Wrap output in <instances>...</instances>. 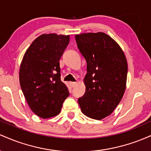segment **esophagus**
<instances>
[{
	"mask_svg": "<svg viewBox=\"0 0 151 151\" xmlns=\"http://www.w3.org/2000/svg\"><path fill=\"white\" fill-rule=\"evenodd\" d=\"M76 84H77V82H74V81H70V85L71 87H74V86H76Z\"/></svg>",
	"mask_w": 151,
	"mask_h": 151,
	"instance_id": "esophagus-1",
	"label": "esophagus"
}]
</instances>
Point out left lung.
I'll list each match as a JSON object with an SVG mask.
<instances>
[{
  "instance_id": "8db88e82",
  "label": "left lung",
  "mask_w": 151,
  "mask_h": 151,
  "mask_svg": "<svg viewBox=\"0 0 151 151\" xmlns=\"http://www.w3.org/2000/svg\"><path fill=\"white\" fill-rule=\"evenodd\" d=\"M75 39L87 65L86 91L78 102L83 114L101 120L114 111L124 96L127 61L120 46L104 32L76 35Z\"/></svg>"
}]
</instances>
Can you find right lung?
<instances>
[{"label":"right lung","mask_w":151,"mask_h":151,"mask_svg":"<svg viewBox=\"0 0 151 151\" xmlns=\"http://www.w3.org/2000/svg\"><path fill=\"white\" fill-rule=\"evenodd\" d=\"M69 35L44 34L25 52L19 72L21 89L31 110L42 119L58 115L70 93L61 81L60 60Z\"/></svg>","instance_id":"1"}]
</instances>
